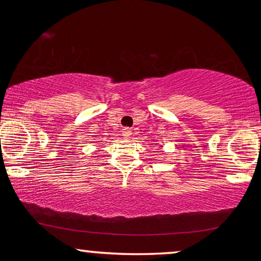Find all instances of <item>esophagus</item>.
<instances>
[{"label": "esophagus", "mask_w": 261, "mask_h": 261, "mask_svg": "<svg viewBox=\"0 0 261 261\" xmlns=\"http://www.w3.org/2000/svg\"><path fill=\"white\" fill-rule=\"evenodd\" d=\"M121 134H122V136L125 137V139H130L131 137V135H133V133H131V130L128 127H124L121 130Z\"/></svg>", "instance_id": "obj_1"}]
</instances>
